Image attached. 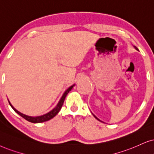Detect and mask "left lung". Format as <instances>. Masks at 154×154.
Wrapping results in <instances>:
<instances>
[{
  "label": "left lung",
  "instance_id": "8db88e82",
  "mask_svg": "<svg viewBox=\"0 0 154 154\" xmlns=\"http://www.w3.org/2000/svg\"><path fill=\"white\" fill-rule=\"evenodd\" d=\"M134 48H136V49H137V50H138V49H137V48H136V47H135V46H134ZM93 115H94V114H93ZM94 117H95V118H96V119H97V120L100 121V119H98V118H97V116H95V115H94ZM100 122H102V121H100Z\"/></svg>",
  "mask_w": 154,
  "mask_h": 154
}]
</instances>
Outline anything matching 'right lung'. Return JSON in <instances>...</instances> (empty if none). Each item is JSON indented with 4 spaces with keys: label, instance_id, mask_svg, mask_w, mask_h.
<instances>
[{
    "label": "right lung",
    "instance_id": "right-lung-1",
    "mask_svg": "<svg viewBox=\"0 0 154 154\" xmlns=\"http://www.w3.org/2000/svg\"><path fill=\"white\" fill-rule=\"evenodd\" d=\"M75 86V85H73L72 86L69 87V88H68L67 90H66L65 92H64V94L63 96H62L61 99H60L59 102H58V104H57V106L54 107L53 109L50 111V112L47 113V114H44V115H42V116H27L25 115V114H23L22 113H20V112H18V111L15 109L12 106V104H11V102H9V104L11 105V106L13 109V110L15 111V112L17 113V114H18L19 115L22 116L23 118H24L25 119H26L27 121H28V122H32V123H42V122H47V121L51 119L54 117V116H55L57 114V113L60 112V110L61 109L62 106H63V103H64V101H65V99L66 96H67V94L69 93V91H71V89L73 88V87Z\"/></svg>",
    "mask_w": 154,
    "mask_h": 154
}]
</instances>
